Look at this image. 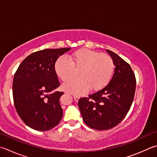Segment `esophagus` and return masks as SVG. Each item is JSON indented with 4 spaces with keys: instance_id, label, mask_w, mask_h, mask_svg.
Here are the masks:
<instances>
[{
    "instance_id": "34e87169",
    "label": "esophagus",
    "mask_w": 157,
    "mask_h": 157,
    "mask_svg": "<svg viewBox=\"0 0 157 157\" xmlns=\"http://www.w3.org/2000/svg\"><path fill=\"white\" fill-rule=\"evenodd\" d=\"M73 99H75L76 101H78L79 100V97L77 96V95H73Z\"/></svg>"
}]
</instances>
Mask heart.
Returning <instances> with one entry per match:
<instances>
[{
	"label": "heart",
	"mask_w": 157,
	"mask_h": 157,
	"mask_svg": "<svg viewBox=\"0 0 157 157\" xmlns=\"http://www.w3.org/2000/svg\"><path fill=\"white\" fill-rule=\"evenodd\" d=\"M69 59L61 56L55 63V71L62 81L72 78L75 70L78 69V78L72 79L63 84V89L73 94L80 95L89 88L99 90L106 86L112 78L115 64L111 57L88 49L75 51Z\"/></svg>",
	"instance_id": "obj_1"
}]
</instances>
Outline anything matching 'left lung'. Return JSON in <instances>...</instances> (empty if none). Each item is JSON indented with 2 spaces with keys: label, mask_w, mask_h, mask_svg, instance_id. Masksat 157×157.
Listing matches in <instances>:
<instances>
[{
  "label": "left lung",
  "mask_w": 157,
  "mask_h": 157,
  "mask_svg": "<svg viewBox=\"0 0 157 157\" xmlns=\"http://www.w3.org/2000/svg\"><path fill=\"white\" fill-rule=\"evenodd\" d=\"M106 51L115 65L112 79L102 89L78 101L84 123L97 130L110 129L123 120L132 106L136 88L130 64L115 53Z\"/></svg>",
  "instance_id": "obj_1"
}]
</instances>
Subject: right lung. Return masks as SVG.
I'll return each mask as SVG.
<instances>
[{
    "label": "right lung",
    "instance_id": "right-lung-1",
    "mask_svg": "<svg viewBox=\"0 0 157 157\" xmlns=\"http://www.w3.org/2000/svg\"><path fill=\"white\" fill-rule=\"evenodd\" d=\"M71 48L46 49L30 54L14 74L13 98L16 110L24 123L34 130L47 131L61 121L63 110L59 99V86L55 63Z\"/></svg>",
    "mask_w": 157,
    "mask_h": 157
}]
</instances>
